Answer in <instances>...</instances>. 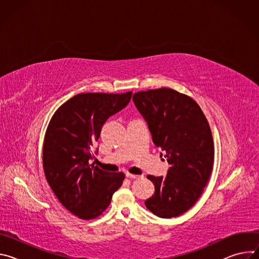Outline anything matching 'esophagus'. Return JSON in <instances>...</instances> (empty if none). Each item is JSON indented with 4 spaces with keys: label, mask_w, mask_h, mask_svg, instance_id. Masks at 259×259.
Returning a JSON list of instances; mask_svg holds the SVG:
<instances>
[{
    "label": "esophagus",
    "mask_w": 259,
    "mask_h": 259,
    "mask_svg": "<svg viewBox=\"0 0 259 259\" xmlns=\"http://www.w3.org/2000/svg\"><path fill=\"white\" fill-rule=\"evenodd\" d=\"M126 177H127V178H130V179H135V178H137L138 176H137V175H135V174H130V173H126Z\"/></svg>",
    "instance_id": "obj_1"
}]
</instances>
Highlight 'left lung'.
<instances>
[{
  "mask_svg": "<svg viewBox=\"0 0 259 259\" xmlns=\"http://www.w3.org/2000/svg\"><path fill=\"white\" fill-rule=\"evenodd\" d=\"M132 99L171 166L166 176L147 175L155 194L144 204L159 217L179 216L198 201L212 171L214 146L208 121L193 98L170 88L140 91Z\"/></svg>",
  "mask_w": 259,
  "mask_h": 259,
  "instance_id": "obj_1",
  "label": "left lung"
}]
</instances>
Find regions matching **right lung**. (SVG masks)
<instances>
[{
  "mask_svg": "<svg viewBox=\"0 0 259 259\" xmlns=\"http://www.w3.org/2000/svg\"><path fill=\"white\" fill-rule=\"evenodd\" d=\"M131 96V91L78 94L56 110L48 125L43 145L46 179L59 202L81 219L99 216L122 186L124 173L103 171L90 160L102 125Z\"/></svg>",
  "mask_w": 259,
  "mask_h": 259,
  "instance_id": "right-lung-1",
  "label": "right lung"
}]
</instances>
